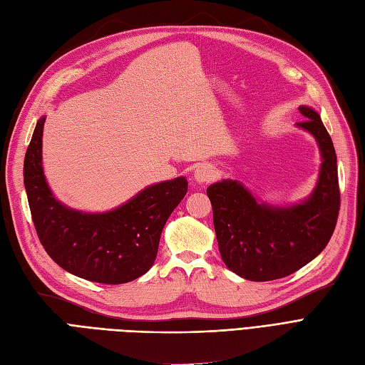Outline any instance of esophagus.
Instances as JSON below:
<instances>
[{
    "label": "esophagus",
    "instance_id": "obj_1",
    "mask_svg": "<svg viewBox=\"0 0 365 365\" xmlns=\"http://www.w3.org/2000/svg\"><path fill=\"white\" fill-rule=\"evenodd\" d=\"M193 178L200 184L213 182L217 178V170L212 164H200L193 173Z\"/></svg>",
    "mask_w": 365,
    "mask_h": 365
}]
</instances>
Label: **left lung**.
<instances>
[{"instance_id": "1", "label": "left lung", "mask_w": 365, "mask_h": 365, "mask_svg": "<svg viewBox=\"0 0 365 365\" xmlns=\"http://www.w3.org/2000/svg\"><path fill=\"white\" fill-rule=\"evenodd\" d=\"M298 126L311 132L322 149V172L314 193L288 208L259 204L236 181L207 189L220 257L233 272L252 282L283 279L315 259L336 227L341 195L336 153L322 118L307 106Z\"/></svg>"}]
</instances>
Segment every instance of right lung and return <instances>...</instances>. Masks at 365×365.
I'll use <instances>...</instances> for the list:
<instances>
[{"instance_id": "add662e5", "label": "right lung", "mask_w": 365, "mask_h": 365, "mask_svg": "<svg viewBox=\"0 0 365 365\" xmlns=\"http://www.w3.org/2000/svg\"><path fill=\"white\" fill-rule=\"evenodd\" d=\"M41 118L24 160L33 225L43 250L61 268L85 280L120 284L148 272L157 259L163 227L187 193V180L153 184L102 215L81 213L54 200L42 170Z\"/></svg>"}]
</instances>
